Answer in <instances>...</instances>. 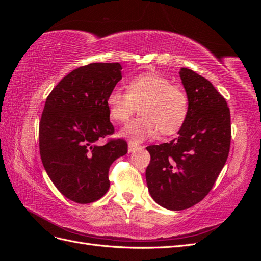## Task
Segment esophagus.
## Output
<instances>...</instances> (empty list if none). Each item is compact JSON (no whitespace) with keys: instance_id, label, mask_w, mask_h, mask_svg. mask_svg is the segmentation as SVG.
Returning <instances> with one entry per match:
<instances>
[{"instance_id":"34e87169","label":"esophagus","mask_w":261,"mask_h":261,"mask_svg":"<svg viewBox=\"0 0 261 261\" xmlns=\"http://www.w3.org/2000/svg\"><path fill=\"white\" fill-rule=\"evenodd\" d=\"M140 147L136 144V143H134V141H129L128 143V152H133V151H135V150H137V149H139Z\"/></svg>"}]
</instances>
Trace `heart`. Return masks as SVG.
I'll use <instances>...</instances> for the list:
<instances>
[{
  "label": "heart",
  "instance_id": "1",
  "mask_svg": "<svg viewBox=\"0 0 261 261\" xmlns=\"http://www.w3.org/2000/svg\"><path fill=\"white\" fill-rule=\"evenodd\" d=\"M126 89L114 88L109 92L106 105L110 117L125 123L139 105V115L121 130V135L139 143L155 135L176 134L185 124L189 100L187 93L169 78L147 72L133 76L126 82Z\"/></svg>",
  "mask_w": 261,
  "mask_h": 261
}]
</instances>
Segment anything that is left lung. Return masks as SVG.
I'll return each mask as SVG.
<instances>
[{
  "mask_svg": "<svg viewBox=\"0 0 261 261\" xmlns=\"http://www.w3.org/2000/svg\"><path fill=\"white\" fill-rule=\"evenodd\" d=\"M189 111L178 137L149 146L146 180L152 199L179 211L195 206L211 191L226 162L231 144V114L225 99L194 70H179Z\"/></svg>",
  "mask_w": 261,
  "mask_h": 261,
  "instance_id": "obj_1",
  "label": "left lung"
}]
</instances>
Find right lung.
Here are the masks:
<instances>
[{"label": "right lung", "mask_w": 261, "mask_h": 261, "mask_svg": "<svg viewBox=\"0 0 261 261\" xmlns=\"http://www.w3.org/2000/svg\"><path fill=\"white\" fill-rule=\"evenodd\" d=\"M120 63H91L72 70L46 98L39 124L42 164L69 200L90 203L110 187L109 169L127 153V143L97 141L114 133L106 100L122 80Z\"/></svg>", "instance_id": "1"}]
</instances>
